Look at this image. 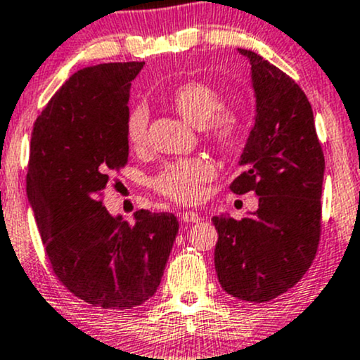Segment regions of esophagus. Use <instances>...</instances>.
<instances>
[{
    "label": "esophagus",
    "mask_w": 360,
    "mask_h": 360,
    "mask_svg": "<svg viewBox=\"0 0 360 360\" xmlns=\"http://www.w3.org/2000/svg\"><path fill=\"white\" fill-rule=\"evenodd\" d=\"M180 219L184 221V223H197V221L200 219V216L197 212H192V211H184L181 212Z\"/></svg>",
    "instance_id": "esophagus-1"
}]
</instances>
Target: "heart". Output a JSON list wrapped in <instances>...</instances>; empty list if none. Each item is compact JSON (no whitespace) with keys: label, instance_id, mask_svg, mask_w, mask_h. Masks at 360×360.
<instances>
[{"label":"heart","instance_id":"obj_1","mask_svg":"<svg viewBox=\"0 0 360 360\" xmlns=\"http://www.w3.org/2000/svg\"><path fill=\"white\" fill-rule=\"evenodd\" d=\"M168 103L176 114L193 126L209 143L217 148H233L245 129V117L236 107H221V93L212 84L200 79H187L176 84L168 95ZM127 143L134 149H143L148 143V114L136 107L126 117ZM216 176V167L209 158L192 156L168 163L153 180L160 195L179 202L195 204L202 199L205 184Z\"/></svg>","mask_w":360,"mask_h":360}]
</instances>
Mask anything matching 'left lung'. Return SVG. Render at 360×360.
Segmentation results:
<instances>
[{
	"label": "left lung",
	"mask_w": 360,
	"mask_h": 360,
	"mask_svg": "<svg viewBox=\"0 0 360 360\" xmlns=\"http://www.w3.org/2000/svg\"><path fill=\"white\" fill-rule=\"evenodd\" d=\"M252 64L255 126L229 185L255 192L258 209L236 221L214 216V265L226 292L267 302L297 284L316 257L321 236L325 156L308 96L300 84L262 56L240 49Z\"/></svg>",
	"instance_id": "1"
}]
</instances>
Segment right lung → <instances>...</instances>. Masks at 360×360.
<instances>
[{"label": "right lung", "mask_w": 360, "mask_h": 360, "mask_svg": "<svg viewBox=\"0 0 360 360\" xmlns=\"http://www.w3.org/2000/svg\"><path fill=\"white\" fill-rule=\"evenodd\" d=\"M144 63L76 71L34 124L27 193L52 272L71 294L131 309L158 289L179 221L137 211L136 223L103 207L105 187L127 165L129 88Z\"/></svg>", "instance_id": "add662e5"}]
</instances>
